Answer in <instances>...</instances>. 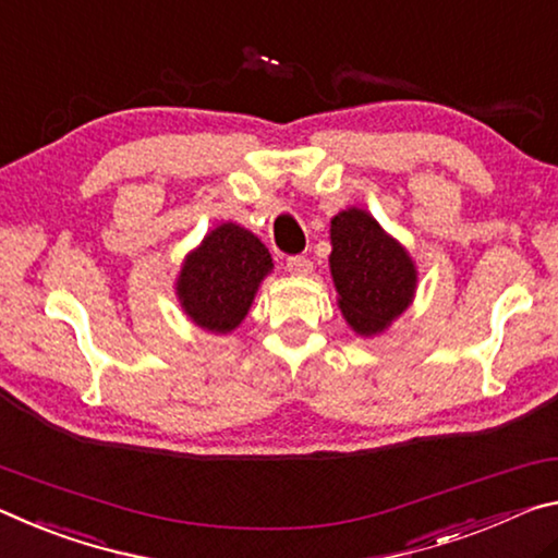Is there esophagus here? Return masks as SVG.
I'll return each instance as SVG.
<instances>
[{
  "mask_svg": "<svg viewBox=\"0 0 558 558\" xmlns=\"http://www.w3.org/2000/svg\"><path fill=\"white\" fill-rule=\"evenodd\" d=\"M287 269L289 274H296V277H306V274H312V262L306 257H289L287 259Z\"/></svg>",
  "mask_w": 558,
  "mask_h": 558,
  "instance_id": "1",
  "label": "esophagus"
}]
</instances>
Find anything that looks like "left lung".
I'll return each mask as SVG.
<instances>
[{
	"instance_id": "left-lung-1",
	"label": "left lung",
	"mask_w": 558,
	"mask_h": 558,
	"mask_svg": "<svg viewBox=\"0 0 558 558\" xmlns=\"http://www.w3.org/2000/svg\"><path fill=\"white\" fill-rule=\"evenodd\" d=\"M328 232V267L345 324L363 339L383 333L413 304L417 289L413 257L361 207L341 209Z\"/></svg>"
}]
</instances>
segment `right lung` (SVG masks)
<instances>
[{"mask_svg": "<svg viewBox=\"0 0 558 558\" xmlns=\"http://www.w3.org/2000/svg\"><path fill=\"white\" fill-rule=\"evenodd\" d=\"M271 271V254L259 236L236 222H222L185 254L175 296L190 322L203 331L225 336L244 322Z\"/></svg>", "mask_w": 558, "mask_h": 558, "instance_id": "1", "label": "right lung"}]
</instances>
